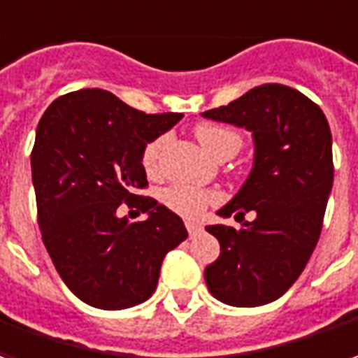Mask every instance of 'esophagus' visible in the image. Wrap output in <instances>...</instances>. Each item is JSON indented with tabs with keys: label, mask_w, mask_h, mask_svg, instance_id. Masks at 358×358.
I'll list each match as a JSON object with an SVG mask.
<instances>
[{
	"label": "esophagus",
	"mask_w": 358,
	"mask_h": 358,
	"mask_svg": "<svg viewBox=\"0 0 358 358\" xmlns=\"http://www.w3.org/2000/svg\"><path fill=\"white\" fill-rule=\"evenodd\" d=\"M186 229H187V232H189V236H196L197 232H201V227H199V224H197V222H186Z\"/></svg>",
	"instance_id": "34e87169"
}]
</instances>
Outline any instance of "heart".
<instances>
[{
    "label": "heart",
    "instance_id": "1",
    "mask_svg": "<svg viewBox=\"0 0 358 358\" xmlns=\"http://www.w3.org/2000/svg\"><path fill=\"white\" fill-rule=\"evenodd\" d=\"M196 137L197 141L203 145L205 151L213 155L215 159H219L222 155H234L242 147V137L238 131L222 124H211V122L197 124ZM162 143H164V137H155L143 147L141 164L149 174L157 171ZM217 199L219 196L215 192L192 186V184H176V186L166 187L162 194V203L186 219H199L209 205L217 203Z\"/></svg>",
    "mask_w": 358,
    "mask_h": 358
}]
</instances>
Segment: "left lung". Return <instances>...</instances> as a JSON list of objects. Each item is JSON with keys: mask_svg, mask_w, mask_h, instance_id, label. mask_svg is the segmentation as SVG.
<instances>
[{"mask_svg": "<svg viewBox=\"0 0 358 358\" xmlns=\"http://www.w3.org/2000/svg\"><path fill=\"white\" fill-rule=\"evenodd\" d=\"M205 118L246 127L254 136V169L219 215L238 229L205 231L221 256L205 267L207 289L231 306H262L291 289L316 248L334 184L331 131L316 102L291 87L259 85ZM254 210V222L243 215Z\"/></svg>", "mask_w": 358, "mask_h": 358, "instance_id": "8db88e82", "label": "left lung"}]
</instances>
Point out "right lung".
<instances>
[{"label":"right lung","mask_w":358,"mask_h":358,"mask_svg":"<svg viewBox=\"0 0 358 358\" xmlns=\"http://www.w3.org/2000/svg\"><path fill=\"white\" fill-rule=\"evenodd\" d=\"M182 114H145L102 89L67 92L36 127L31 153L38 227L57 273L77 299L122 310L157 289L164 256L187 238L178 215L149 196L143 147ZM126 203L150 217L129 223Z\"/></svg>","instance_id":"add662e5"}]
</instances>
